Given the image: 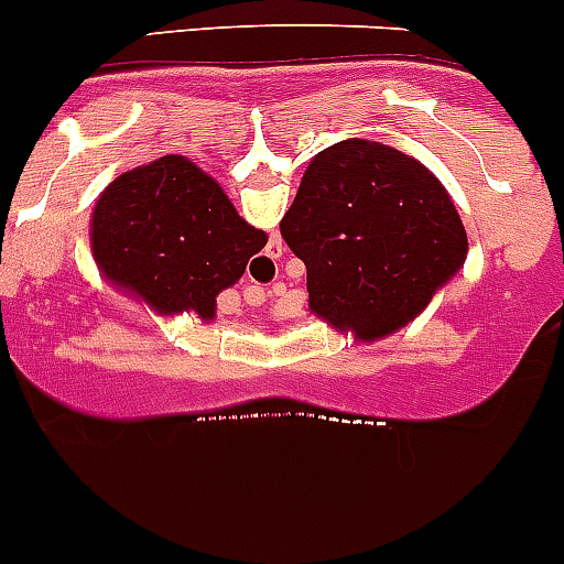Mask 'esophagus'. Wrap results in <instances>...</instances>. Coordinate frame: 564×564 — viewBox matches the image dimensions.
I'll use <instances>...</instances> for the list:
<instances>
[{
	"instance_id": "1",
	"label": "esophagus",
	"mask_w": 564,
	"mask_h": 564,
	"mask_svg": "<svg viewBox=\"0 0 564 564\" xmlns=\"http://www.w3.org/2000/svg\"><path fill=\"white\" fill-rule=\"evenodd\" d=\"M264 256H267V259H261V261H267L270 267H275L278 259L283 256V245L281 242H270V248H267Z\"/></svg>"
}]
</instances>
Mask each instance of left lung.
Instances as JSON below:
<instances>
[{"label":"left lung","instance_id":"left-lung-1","mask_svg":"<svg viewBox=\"0 0 564 564\" xmlns=\"http://www.w3.org/2000/svg\"><path fill=\"white\" fill-rule=\"evenodd\" d=\"M281 237L308 272L311 314L360 341L402 330L468 256L466 228L435 173L360 137L311 160Z\"/></svg>","mask_w":564,"mask_h":564}]
</instances>
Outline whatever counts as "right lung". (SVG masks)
<instances>
[{
  "mask_svg": "<svg viewBox=\"0 0 564 564\" xmlns=\"http://www.w3.org/2000/svg\"><path fill=\"white\" fill-rule=\"evenodd\" d=\"M261 245L267 234L239 217L209 173L178 154L115 178L90 217L101 275L160 316L215 319L217 294L242 278Z\"/></svg>",
  "mask_w": 564,
  "mask_h": 564,
  "instance_id": "obj_1",
  "label": "right lung"
}]
</instances>
